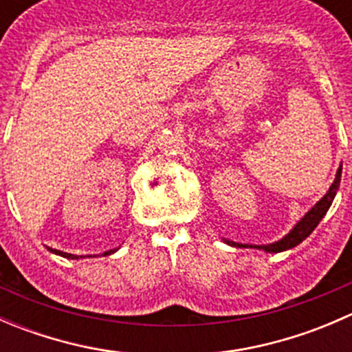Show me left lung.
I'll return each mask as SVG.
<instances>
[{
	"label": "left lung",
	"instance_id": "left-lung-1",
	"mask_svg": "<svg viewBox=\"0 0 352 352\" xmlns=\"http://www.w3.org/2000/svg\"><path fill=\"white\" fill-rule=\"evenodd\" d=\"M340 173H342V165H339V168H337L336 179H333L332 186L329 187V190L325 192V196L322 197L320 201H318L317 204H315L314 208H311L310 211H308L307 214H305L303 218H301L300 221H298L296 225L289 230V233H287V235L283 236V239L278 240V242L265 243V245H252V243H236V242H232V240H226V239H223V242H225L226 245H232V247H236V248H257V250L269 252V254H279V252L291 250V248H294L296 245H300L301 242H303L307 236H310V233L317 228L318 223L322 221V218L327 214L329 208L332 206L333 197H336L337 190H339Z\"/></svg>",
	"mask_w": 352,
	"mask_h": 352
}]
</instances>
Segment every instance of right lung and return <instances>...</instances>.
Returning a JSON list of instances; mask_svg holds the SVG:
<instances>
[{
	"label": "right lung",
	"mask_w": 352,
	"mask_h": 352,
	"mask_svg": "<svg viewBox=\"0 0 352 352\" xmlns=\"http://www.w3.org/2000/svg\"><path fill=\"white\" fill-rule=\"evenodd\" d=\"M47 250H49V252H52V254H56V255H61V257H65V258H73V261H78V258H85V255L66 254V252L56 250V248H51V247H47ZM117 250H119V248H112V250H107V252H105L104 255H110V254H113V252H117ZM88 257H91V255H88Z\"/></svg>",
	"instance_id": "obj_1"
}]
</instances>
